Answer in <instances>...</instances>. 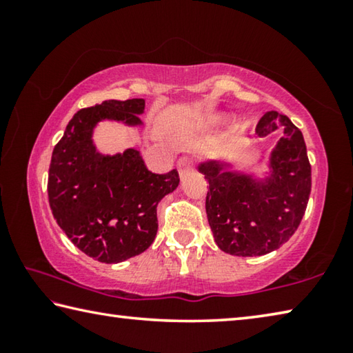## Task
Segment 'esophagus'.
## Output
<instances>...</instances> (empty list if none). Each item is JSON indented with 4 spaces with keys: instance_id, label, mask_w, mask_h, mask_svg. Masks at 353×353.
<instances>
[{
    "instance_id": "34e87169",
    "label": "esophagus",
    "mask_w": 353,
    "mask_h": 353,
    "mask_svg": "<svg viewBox=\"0 0 353 353\" xmlns=\"http://www.w3.org/2000/svg\"><path fill=\"white\" fill-rule=\"evenodd\" d=\"M177 170L181 177H185L190 171H193V160L190 157H181L177 162Z\"/></svg>"
}]
</instances>
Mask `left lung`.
Segmentation results:
<instances>
[{
  "mask_svg": "<svg viewBox=\"0 0 353 353\" xmlns=\"http://www.w3.org/2000/svg\"><path fill=\"white\" fill-rule=\"evenodd\" d=\"M283 128L271 155V177H252L224 171L218 162L202 163L208 181L205 212L214 241L224 252L238 256L270 254L288 241L307 210L312 191V165L299 128L286 115L266 112L255 132L266 137Z\"/></svg>",
  "mask_w": 353,
  "mask_h": 353,
  "instance_id": "1",
  "label": "left lung"
}]
</instances>
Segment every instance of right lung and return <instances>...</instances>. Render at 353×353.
I'll return each instance as SVG.
<instances>
[{"instance_id":"add662e5","label":"right lung","mask_w":353,"mask_h":353,"mask_svg":"<svg viewBox=\"0 0 353 353\" xmlns=\"http://www.w3.org/2000/svg\"><path fill=\"white\" fill-rule=\"evenodd\" d=\"M143 110L145 99H109L81 109L52 151L51 212L71 243L101 263L124 261L151 246L159 229V202L181 181L177 170L149 171L135 149L113 157L94 149V124L105 118L140 124Z\"/></svg>"}]
</instances>
